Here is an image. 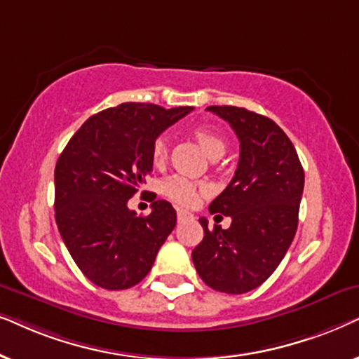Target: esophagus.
Here are the masks:
<instances>
[{"instance_id":"34e87169","label":"esophagus","mask_w":359,"mask_h":359,"mask_svg":"<svg viewBox=\"0 0 359 359\" xmlns=\"http://www.w3.org/2000/svg\"><path fill=\"white\" fill-rule=\"evenodd\" d=\"M190 215L187 212H184V210H177V219L179 222H184V219H187Z\"/></svg>"}]
</instances>
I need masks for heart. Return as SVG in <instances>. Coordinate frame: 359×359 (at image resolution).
I'll return each mask as SVG.
<instances>
[{"label":"heart","instance_id":"b5f03b06","mask_svg":"<svg viewBox=\"0 0 359 359\" xmlns=\"http://www.w3.org/2000/svg\"><path fill=\"white\" fill-rule=\"evenodd\" d=\"M192 135L212 159H218V157L223 156L224 151H226V141H224V137L219 135V133L213 131L212 128L195 126ZM169 136L161 135L156 137V141L152 142L151 151L154 164H164L167 156H169ZM202 190H205V185L192 182V180L180 175L169 177V179H165L161 185L162 195H165L167 198L175 202L177 205H180V207H194V205L198 202V195Z\"/></svg>","mask_w":359,"mask_h":359}]
</instances>
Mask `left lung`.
Segmentation results:
<instances>
[{
    "instance_id": "8db88e82",
    "label": "left lung",
    "mask_w": 359,
    "mask_h": 359,
    "mask_svg": "<svg viewBox=\"0 0 359 359\" xmlns=\"http://www.w3.org/2000/svg\"><path fill=\"white\" fill-rule=\"evenodd\" d=\"M240 140V162L210 213L231 217V226L200 218L203 240L192 251L198 276L218 292L245 294L259 287L280 264L299 223L304 169L287 135L262 114L238 107H208Z\"/></svg>"
}]
</instances>
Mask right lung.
Instances as JSON below:
<instances>
[{"label":"right lung","instance_id":"right-lung-1","mask_svg":"<svg viewBox=\"0 0 359 359\" xmlns=\"http://www.w3.org/2000/svg\"><path fill=\"white\" fill-rule=\"evenodd\" d=\"M121 103L90 116L55 164V222L75 264L95 285L130 289L151 271L177 223L174 207L152 198L147 217L128 200L152 170V142L192 111Z\"/></svg>","mask_w":359,"mask_h":359}]
</instances>
